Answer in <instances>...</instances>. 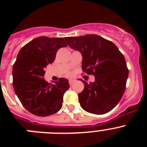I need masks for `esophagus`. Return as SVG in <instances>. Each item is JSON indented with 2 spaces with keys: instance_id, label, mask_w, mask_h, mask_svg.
<instances>
[{
  "instance_id": "esophagus-1",
  "label": "esophagus",
  "mask_w": 147,
  "mask_h": 147,
  "mask_svg": "<svg viewBox=\"0 0 147 147\" xmlns=\"http://www.w3.org/2000/svg\"><path fill=\"white\" fill-rule=\"evenodd\" d=\"M75 81H76V80H75V79H71V80H69L70 85H72L75 82Z\"/></svg>"
}]
</instances>
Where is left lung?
Segmentation results:
<instances>
[{"mask_svg":"<svg viewBox=\"0 0 147 147\" xmlns=\"http://www.w3.org/2000/svg\"><path fill=\"white\" fill-rule=\"evenodd\" d=\"M71 49L81 52L82 68L95 81L85 85L78 94L83 110L90 113H107L117 105L124 94L129 71L124 55L110 40L96 34L65 37Z\"/></svg>","mask_w":147,"mask_h":147,"instance_id":"left-lung-1","label":"left lung"}]
</instances>
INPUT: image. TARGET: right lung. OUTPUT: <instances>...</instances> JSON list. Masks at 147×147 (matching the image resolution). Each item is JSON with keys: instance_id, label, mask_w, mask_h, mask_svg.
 <instances>
[{"instance_id": "right-lung-1", "label": "right lung", "mask_w": 147, "mask_h": 147, "mask_svg": "<svg viewBox=\"0 0 147 147\" xmlns=\"http://www.w3.org/2000/svg\"><path fill=\"white\" fill-rule=\"evenodd\" d=\"M67 44L62 37H39L20 50L13 65V87L23 106L37 116L58 112L62 106L63 95L70 88L68 80L59 78L54 84L43 79L45 67L51 64L59 49Z\"/></svg>"}]
</instances>
